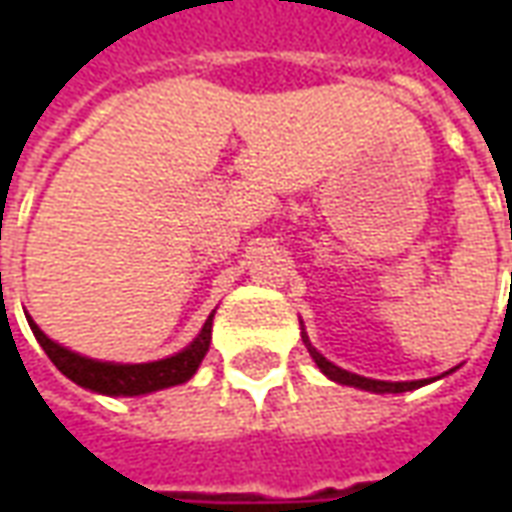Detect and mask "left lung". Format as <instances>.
<instances>
[{
    "instance_id": "left-lung-1",
    "label": "left lung",
    "mask_w": 512,
    "mask_h": 512,
    "mask_svg": "<svg viewBox=\"0 0 512 512\" xmlns=\"http://www.w3.org/2000/svg\"><path fill=\"white\" fill-rule=\"evenodd\" d=\"M304 343H307V348H310L315 365L321 367L323 373L332 378V381H337V384L359 386V389H367V392H408V389H417V386L425 384V381H373V378L356 376V373H348V370H343V367L332 365L326 356L318 354V351L310 345V340H307V334H304Z\"/></svg>"
}]
</instances>
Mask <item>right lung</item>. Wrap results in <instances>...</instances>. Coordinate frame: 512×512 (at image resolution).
Listing matches in <instances>:
<instances>
[{
    "label": "right lung",
    "instance_id": "obj_1",
    "mask_svg": "<svg viewBox=\"0 0 512 512\" xmlns=\"http://www.w3.org/2000/svg\"><path fill=\"white\" fill-rule=\"evenodd\" d=\"M211 321L213 315L205 321L202 332L197 334V340L189 348H183L180 354L161 359V362H147V365L95 362V359L73 354L68 348L49 340L32 321H29V326H32V334L38 337L40 348L49 354V359L57 365L62 376L71 378L73 384L101 392V395H147V392H156V389L183 384L197 373L202 356L208 354V345H211Z\"/></svg>",
    "mask_w": 512,
    "mask_h": 512
}]
</instances>
